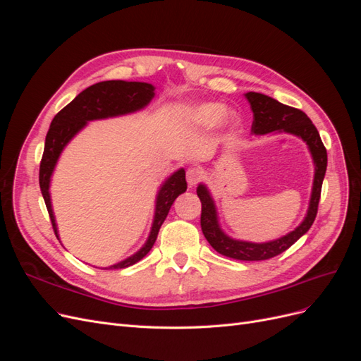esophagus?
I'll use <instances>...</instances> for the list:
<instances>
[{
    "label": "esophagus",
    "mask_w": 361,
    "mask_h": 361,
    "mask_svg": "<svg viewBox=\"0 0 361 361\" xmlns=\"http://www.w3.org/2000/svg\"><path fill=\"white\" fill-rule=\"evenodd\" d=\"M202 178H203V171L200 169L191 167V169L187 170V182H188L190 187H194V185H197Z\"/></svg>",
    "instance_id": "34e87169"
}]
</instances>
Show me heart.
Instances as JSON below:
<instances>
[{
  "label": "heart",
  "instance_id": "heart-1",
  "mask_svg": "<svg viewBox=\"0 0 361 361\" xmlns=\"http://www.w3.org/2000/svg\"><path fill=\"white\" fill-rule=\"evenodd\" d=\"M226 106L220 102H204L191 108L187 114L188 123L195 128H212L221 122Z\"/></svg>",
  "mask_w": 361,
  "mask_h": 361
}]
</instances>
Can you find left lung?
Listing matches in <instances>:
<instances>
[{
	"label": "left lung",
	"instance_id": "1",
	"mask_svg": "<svg viewBox=\"0 0 361 361\" xmlns=\"http://www.w3.org/2000/svg\"><path fill=\"white\" fill-rule=\"evenodd\" d=\"M245 97L250 102L251 111H253L251 133L255 135L285 133L301 138L307 145L314 164V178L307 214H305L304 220L297 228H293L285 236L274 239V241H241V239L231 238L223 232L220 223H218V214L212 195L204 183H199L197 195L202 202L200 224L207 243L220 255L236 260H267L286 251L304 233H307L312 227L316 214H318L322 180L326 171V149L322 145L318 129L314 128L312 120L301 110L283 105L279 101L272 99V97L256 92L245 93Z\"/></svg>",
	"mask_w": 361,
	"mask_h": 361
}]
</instances>
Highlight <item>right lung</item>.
Masks as SVG:
<instances>
[{"label":"right lung","instance_id":"1","mask_svg":"<svg viewBox=\"0 0 361 361\" xmlns=\"http://www.w3.org/2000/svg\"><path fill=\"white\" fill-rule=\"evenodd\" d=\"M155 97V87L149 82L138 81H102L87 87L75 99L68 104L63 110L52 118L49 130L45 140V149L40 162L39 183L40 191L45 200L47 209L51 218L52 228L59 238V228L54 216L49 185L52 173L56 170L61 152L69 145V141L87 126L92 120L110 118L117 116H125L143 110ZM187 191V180H185V170L179 169L169 176L161 185L155 200L154 223L150 227V233L145 245L137 253L126 257L111 267L102 269H120L128 268L143 259L150 248L154 247L159 228L166 220L173 202L178 195Z\"/></svg>","mask_w":361,"mask_h":361}]
</instances>
